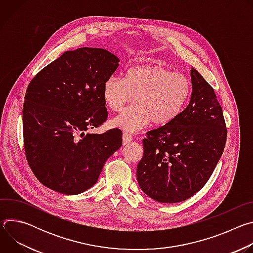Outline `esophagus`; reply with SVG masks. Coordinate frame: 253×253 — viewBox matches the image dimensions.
Here are the masks:
<instances>
[{
  "label": "esophagus",
  "instance_id": "obj_1",
  "mask_svg": "<svg viewBox=\"0 0 253 253\" xmlns=\"http://www.w3.org/2000/svg\"><path fill=\"white\" fill-rule=\"evenodd\" d=\"M122 140H123V145H127L128 143H130V142L133 140V138H132V136H131L130 134H128V133H123Z\"/></svg>",
  "mask_w": 253,
  "mask_h": 253
}]
</instances>
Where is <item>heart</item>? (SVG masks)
<instances>
[{"label": "heart", "mask_w": 253, "mask_h": 253, "mask_svg": "<svg viewBox=\"0 0 253 253\" xmlns=\"http://www.w3.org/2000/svg\"><path fill=\"white\" fill-rule=\"evenodd\" d=\"M189 79L160 65H139L130 68L126 77L111 76L103 84V99L113 112L136 103L114 118L113 125L134 133L152 121L163 126L174 121L186 107L191 95Z\"/></svg>", "instance_id": "1"}]
</instances>
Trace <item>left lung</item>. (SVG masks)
Here are the masks:
<instances>
[{"label": "left lung", "mask_w": 253, "mask_h": 253, "mask_svg": "<svg viewBox=\"0 0 253 253\" xmlns=\"http://www.w3.org/2000/svg\"><path fill=\"white\" fill-rule=\"evenodd\" d=\"M185 110L143 139L137 180L141 190L158 202L193 196L206 184L224 150L227 129L215 92L194 68Z\"/></svg>", "instance_id": "1"}]
</instances>
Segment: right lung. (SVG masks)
Instances as JSON below:
<instances>
[{
    "label": "right lung",
    "instance_id": "add662e5",
    "mask_svg": "<svg viewBox=\"0 0 253 253\" xmlns=\"http://www.w3.org/2000/svg\"><path fill=\"white\" fill-rule=\"evenodd\" d=\"M119 59L100 48L67 51L30 82L23 107L30 168L46 187L67 195L91 188L122 145V132L87 133L107 120L103 84Z\"/></svg>",
    "mask_w": 253,
    "mask_h": 253
}]
</instances>
